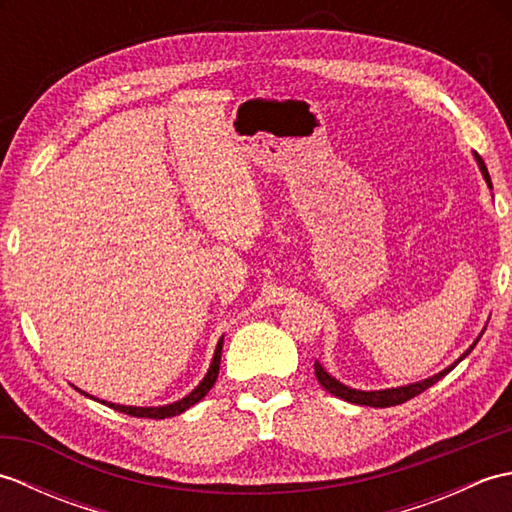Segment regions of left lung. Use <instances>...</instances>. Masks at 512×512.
<instances>
[{"instance_id": "obj_1", "label": "left lung", "mask_w": 512, "mask_h": 512, "mask_svg": "<svg viewBox=\"0 0 512 512\" xmlns=\"http://www.w3.org/2000/svg\"><path fill=\"white\" fill-rule=\"evenodd\" d=\"M475 160L480 162V169H482V176H484V180H486V184L488 187L493 189V184H491V176H488V169H486V165H484V160L475 154ZM477 341H480V336H477ZM477 341L469 347V350H466L458 361H455L453 365H449L447 369H442L440 374H436V376H431V378H427V380H420V383H413V385H405V387H391V389H380V391H361V389H352V387H347V385H343V383H339V380L336 378H332L328 372H325V369L321 367V363L319 361H314V376H317V380L321 383V387L325 389V391H330L332 396H336V398H343V400H347V402H354V405H367V407H394V405H402V402H407V400H411L413 396H418V394H422L424 389H429L431 385H436L438 380L442 378V376H447L451 369L458 365L462 358H466L471 354V350L473 347L477 345Z\"/></svg>"}]
</instances>
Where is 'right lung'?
Listing matches in <instances>:
<instances>
[{
	"label": "right lung",
	"instance_id": "add662e5",
	"mask_svg": "<svg viewBox=\"0 0 512 512\" xmlns=\"http://www.w3.org/2000/svg\"><path fill=\"white\" fill-rule=\"evenodd\" d=\"M222 341H224V339H220V343H217V347H215L211 367H209V372H206V376L202 378V383H200L198 387H195L189 396H184L182 400L171 402V405H165V407H127V405H114V402H105V400H101V402H103V405H107V407H112L114 411L127 413V416H134V418H154V420H162V418L178 416V413H182V411H187L189 407H193L195 402H200L206 394H209L211 387L215 385L217 374H220ZM79 391H81V389H79ZM81 394L88 396V394H85V391H81ZM90 398H92V396H90ZM94 400H96V398H94Z\"/></svg>",
	"mask_w": 512,
	"mask_h": 512
}]
</instances>
